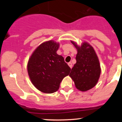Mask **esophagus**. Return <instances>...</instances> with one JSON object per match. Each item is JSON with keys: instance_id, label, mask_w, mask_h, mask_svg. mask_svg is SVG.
Masks as SVG:
<instances>
[{"instance_id": "esophagus-1", "label": "esophagus", "mask_w": 122, "mask_h": 122, "mask_svg": "<svg viewBox=\"0 0 122 122\" xmlns=\"http://www.w3.org/2000/svg\"><path fill=\"white\" fill-rule=\"evenodd\" d=\"M68 65L69 66V67H70V68H72V63H71V62H68Z\"/></svg>"}]
</instances>
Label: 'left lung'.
I'll use <instances>...</instances> for the list:
<instances>
[{"instance_id":"left-lung-1","label":"left lung","mask_w":122,"mask_h":122,"mask_svg":"<svg viewBox=\"0 0 122 122\" xmlns=\"http://www.w3.org/2000/svg\"><path fill=\"white\" fill-rule=\"evenodd\" d=\"M77 50L76 63L70 75L76 87L81 92H86L96 85L101 73L99 59L93 48L87 42L80 46L71 41Z\"/></svg>"}]
</instances>
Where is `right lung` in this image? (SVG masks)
Listing matches in <instances>:
<instances>
[{"label": "right lung", "mask_w": 122, "mask_h": 122, "mask_svg": "<svg viewBox=\"0 0 122 122\" xmlns=\"http://www.w3.org/2000/svg\"><path fill=\"white\" fill-rule=\"evenodd\" d=\"M59 46L54 41L45 42L36 48L28 61L27 69L30 81L43 93L56 92L62 79L71 71L63 56L56 54Z\"/></svg>", "instance_id": "1"}]
</instances>
